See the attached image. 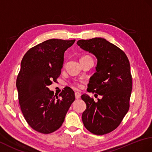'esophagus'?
Returning <instances> with one entry per match:
<instances>
[{"mask_svg": "<svg viewBox=\"0 0 152 152\" xmlns=\"http://www.w3.org/2000/svg\"><path fill=\"white\" fill-rule=\"evenodd\" d=\"M75 97L76 99H79V98L81 97V94L79 92H76L75 93Z\"/></svg>", "mask_w": 152, "mask_h": 152, "instance_id": "34e87169", "label": "esophagus"}]
</instances>
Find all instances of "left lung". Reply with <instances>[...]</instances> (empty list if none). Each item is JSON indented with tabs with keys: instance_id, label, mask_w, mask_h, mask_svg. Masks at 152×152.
I'll return each instance as SVG.
<instances>
[{
	"instance_id": "8db88e82",
	"label": "left lung",
	"mask_w": 152,
	"mask_h": 152,
	"mask_svg": "<svg viewBox=\"0 0 152 152\" xmlns=\"http://www.w3.org/2000/svg\"><path fill=\"white\" fill-rule=\"evenodd\" d=\"M76 44L97 59L87 91L102 96L96 102L88 94L82 95L86 104L82 121L90 132L104 135L117 128L129 110L132 91L129 60L121 49L104 38L82 39Z\"/></svg>"
}]
</instances>
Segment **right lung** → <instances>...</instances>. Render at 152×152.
I'll return each instance as SVG.
<instances>
[{
  "label": "right lung",
  "instance_id": "1",
  "mask_svg": "<svg viewBox=\"0 0 152 152\" xmlns=\"http://www.w3.org/2000/svg\"><path fill=\"white\" fill-rule=\"evenodd\" d=\"M75 42L47 40L30 48L21 61L16 82L19 104L28 124L38 132L48 134L59 129L75 100L70 88L63 90L59 98L48 87L59 76L64 53Z\"/></svg>",
  "mask_w": 152,
  "mask_h": 152
}]
</instances>
